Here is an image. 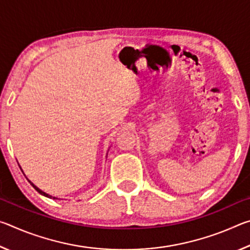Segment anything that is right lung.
Masks as SVG:
<instances>
[{
	"mask_svg": "<svg viewBox=\"0 0 250 250\" xmlns=\"http://www.w3.org/2000/svg\"><path fill=\"white\" fill-rule=\"evenodd\" d=\"M28 182H29V183H31V184H32V186H33V188H35L37 192H39L40 194H42V195H44V196H46V197H49V198H52V197H53V196H50V195H48V194H46L45 192H43V191H42V189H40L39 188H36V186H35V185H34V184L32 183V182H31V181H28ZM53 198H54V200H57V198H56V197H53Z\"/></svg>",
	"mask_w": 250,
	"mask_h": 250,
	"instance_id": "1",
	"label": "right lung"
}]
</instances>
